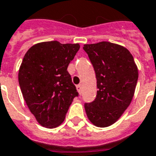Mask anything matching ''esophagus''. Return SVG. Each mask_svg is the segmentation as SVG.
<instances>
[{
    "instance_id": "esophagus-1",
    "label": "esophagus",
    "mask_w": 156,
    "mask_h": 156,
    "mask_svg": "<svg viewBox=\"0 0 156 156\" xmlns=\"http://www.w3.org/2000/svg\"><path fill=\"white\" fill-rule=\"evenodd\" d=\"M77 90H78V93H79V94H81L82 93V86L81 85H78V86H77Z\"/></svg>"
}]
</instances>
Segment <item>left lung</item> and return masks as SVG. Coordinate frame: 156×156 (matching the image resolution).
Returning <instances> with one entry per match:
<instances>
[{
	"label": "left lung",
	"instance_id": "8db88e82",
	"mask_svg": "<svg viewBox=\"0 0 156 156\" xmlns=\"http://www.w3.org/2000/svg\"><path fill=\"white\" fill-rule=\"evenodd\" d=\"M97 78V97L84 107L98 127H107L119 119L131 104L138 80V69L126 48L102 41L84 44Z\"/></svg>",
	"mask_w": 156,
	"mask_h": 156
}]
</instances>
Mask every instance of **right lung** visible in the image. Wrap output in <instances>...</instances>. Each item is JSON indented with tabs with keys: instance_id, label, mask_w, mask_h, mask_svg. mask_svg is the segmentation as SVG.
I'll return each instance as SVG.
<instances>
[{
	"instance_id": "right-lung-1",
	"label": "right lung",
	"mask_w": 156,
	"mask_h": 156,
	"mask_svg": "<svg viewBox=\"0 0 156 156\" xmlns=\"http://www.w3.org/2000/svg\"><path fill=\"white\" fill-rule=\"evenodd\" d=\"M79 48V44L47 41L33 45L24 56L20 87L30 112L44 127L61 125L78 95L67 69Z\"/></svg>"
}]
</instances>
